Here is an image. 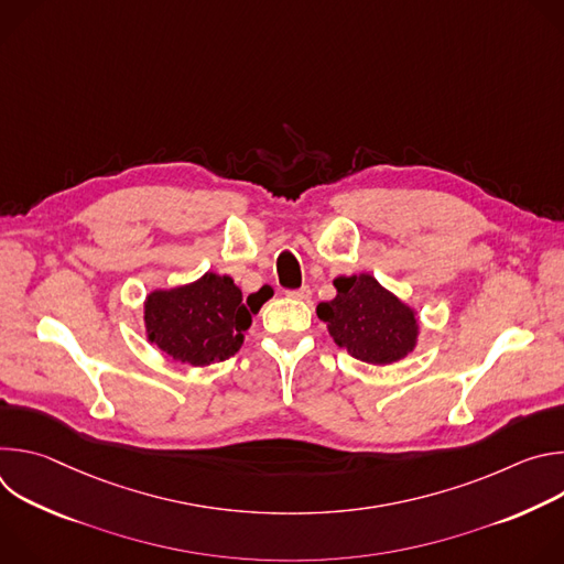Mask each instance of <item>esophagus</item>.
Instances as JSON below:
<instances>
[{"label":"esophagus","mask_w":564,"mask_h":564,"mask_svg":"<svg viewBox=\"0 0 564 564\" xmlns=\"http://www.w3.org/2000/svg\"><path fill=\"white\" fill-rule=\"evenodd\" d=\"M288 296L299 299V301H307V299L312 296V290H310L307 285H303V288H299V290H290V292H288Z\"/></svg>","instance_id":"34e87169"}]
</instances>
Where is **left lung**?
<instances>
[{
	"instance_id": "obj_1",
	"label": "left lung",
	"mask_w": 564,
	"mask_h": 564,
	"mask_svg": "<svg viewBox=\"0 0 564 564\" xmlns=\"http://www.w3.org/2000/svg\"><path fill=\"white\" fill-rule=\"evenodd\" d=\"M337 296L318 303L316 314L328 324L339 348L355 359L386 366L415 350L420 324L415 310L399 301L370 274L335 279Z\"/></svg>"
}]
</instances>
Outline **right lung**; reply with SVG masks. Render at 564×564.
I'll list each match as a JSON object with an SVG mask.
<instances>
[{"label": "right lung", "mask_w": 564, "mask_h": 564, "mask_svg": "<svg viewBox=\"0 0 564 564\" xmlns=\"http://www.w3.org/2000/svg\"><path fill=\"white\" fill-rule=\"evenodd\" d=\"M263 285L243 299L229 276L203 274L189 285L153 290L144 301L147 339L181 364L209 366L243 346L252 314L272 296Z\"/></svg>", "instance_id": "add662e5"}]
</instances>
